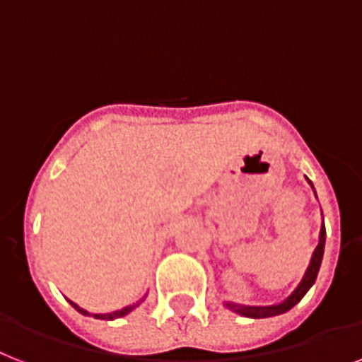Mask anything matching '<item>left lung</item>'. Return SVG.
Instances as JSON below:
<instances>
[{"mask_svg": "<svg viewBox=\"0 0 362 362\" xmlns=\"http://www.w3.org/2000/svg\"><path fill=\"white\" fill-rule=\"evenodd\" d=\"M310 184V182H308ZM313 186V184H310ZM324 247H325V227H322L320 230V242L318 247L314 249L313 260H310V266H308L307 273H305L303 281L299 283V286L293 290V293L288 299H284L283 303L272 305V307H247V305H238V303H225L230 310L242 314V316H247V318H269V316H277V314H283L286 310H290L292 307L303 299L305 293L310 290V286L314 284L316 277H318L320 264H322V258H324Z\"/></svg>", "mask_w": 362, "mask_h": 362, "instance_id": "obj_1", "label": "left lung"}]
</instances>
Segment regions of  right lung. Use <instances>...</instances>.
I'll use <instances>...</instances> for the list:
<instances>
[{
	"instance_id": "1",
	"label": "right lung",
	"mask_w": 362,
	"mask_h": 362,
	"mask_svg": "<svg viewBox=\"0 0 362 362\" xmlns=\"http://www.w3.org/2000/svg\"><path fill=\"white\" fill-rule=\"evenodd\" d=\"M141 301H143V299H141ZM141 301H137V303L130 305V307L120 308V310H117V313H110V314H93V316H95V318H98V320H115V318H120V316H126V314H128V313H132V310H134V308L137 307V305H139ZM70 305H72V307H74L76 310H78V313L85 314V316H90V314L87 313V310H83V308H79L78 305L72 303V301H70Z\"/></svg>"
}]
</instances>
